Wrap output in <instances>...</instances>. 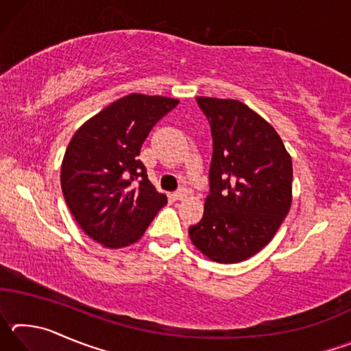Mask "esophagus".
Instances as JSON below:
<instances>
[{
    "label": "esophagus",
    "instance_id": "obj_1",
    "mask_svg": "<svg viewBox=\"0 0 351 351\" xmlns=\"http://www.w3.org/2000/svg\"><path fill=\"white\" fill-rule=\"evenodd\" d=\"M189 195V190L187 189H180V190H176L175 192V195L173 197L176 198V199H184Z\"/></svg>",
    "mask_w": 351,
    "mask_h": 351
}]
</instances>
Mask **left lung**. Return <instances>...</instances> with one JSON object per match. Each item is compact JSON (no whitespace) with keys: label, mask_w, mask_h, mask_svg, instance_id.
I'll return each instance as SVG.
<instances>
[{"label":"left lung","mask_w":351,"mask_h":351,"mask_svg":"<svg viewBox=\"0 0 351 351\" xmlns=\"http://www.w3.org/2000/svg\"><path fill=\"white\" fill-rule=\"evenodd\" d=\"M209 121L213 152L201 221L190 240L217 263H239L261 251L293 199V162L280 136L234 99L197 97Z\"/></svg>","instance_id":"left-lung-1"}]
</instances>
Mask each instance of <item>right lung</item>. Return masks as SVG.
<instances>
[{
    "label": "right lung",
    "instance_id": "right-lung-1",
    "mask_svg": "<svg viewBox=\"0 0 351 351\" xmlns=\"http://www.w3.org/2000/svg\"><path fill=\"white\" fill-rule=\"evenodd\" d=\"M178 104L130 94L73 136L62 162V192L75 221L94 241L112 249L133 245L167 204L138 156L152 128Z\"/></svg>",
    "mask_w": 351,
    "mask_h": 351
}]
</instances>
